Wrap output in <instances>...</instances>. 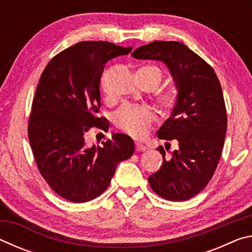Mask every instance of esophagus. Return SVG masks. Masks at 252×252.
<instances>
[{"label":"esophagus","mask_w":252,"mask_h":252,"mask_svg":"<svg viewBox=\"0 0 252 252\" xmlns=\"http://www.w3.org/2000/svg\"><path fill=\"white\" fill-rule=\"evenodd\" d=\"M146 150H147V147L143 146L142 143H140V142L135 143V151L141 152V151H146Z\"/></svg>","instance_id":"34e87169"}]
</instances>
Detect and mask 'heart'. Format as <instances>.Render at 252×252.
<instances>
[{
  "label": "heart",
  "mask_w": 252,
  "mask_h": 252,
  "mask_svg": "<svg viewBox=\"0 0 252 252\" xmlns=\"http://www.w3.org/2000/svg\"><path fill=\"white\" fill-rule=\"evenodd\" d=\"M142 84H152L157 87L162 79V72L158 66H143L138 71ZM157 102L165 112H172L179 103V94L176 90H164L158 93ZM155 121L153 111L143 105L125 104L114 114L113 122L119 130L133 138H141L147 133L149 126Z\"/></svg>",
  "instance_id": "b5f03b06"
}]
</instances>
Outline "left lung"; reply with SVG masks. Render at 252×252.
I'll list each match as a JSON object with an SVG mask.
<instances>
[{
	"mask_svg": "<svg viewBox=\"0 0 252 252\" xmlns=\"http://www.w3.org/2000/svg\"><path fill=\"white\" fill-rule=\"evenodd\" d=\"M135 59L167 64L176 82L179 103L158 136L178 142L163 163L149 177L155 192L170 201H185L207 187L218 167L227 132L222 89L211 65L181 42L155 41L135 49ZM167 149V148H165Z\"/></svg>",
	"mask_w": 252,
	"mask_h": 252,
	"instance_id": "obj_1",
	"label": "left lung"
}]
</instances>
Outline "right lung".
Returning a JSON list of instances; mask_svg holds the SVG:
<instances>
[{"mask_svg":"<svg viewBox=\"0 0 252 252\" xmlns=\"http://www.w3.org/2000/svg\"><path fill=\"white\" fill-rule=\"evenodd\" d=\"M131 50L105 41L79 42L53 57L42 72L29 118V141L41 176L67 201L99 197L117 165L133 155V140L123 133L101 146L85 144L91 127H109L105 118L97 117L104 64Z\"/></svg>","mask_w":252,"mask_h":252,"instance_id":"obj_1","label":"right lung"}]
</instances>
